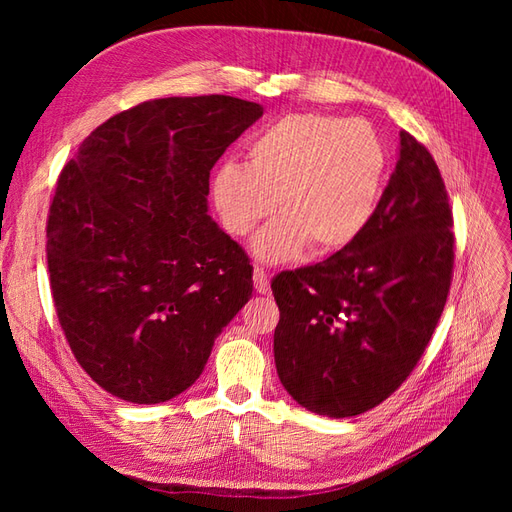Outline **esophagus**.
<instances>
[{
	"label": "esophagus",
	"instance_id": "34e87169",
	"mask_svg": "<svg viewBox=\"0 0 512 512\" xmlns=\"http://www.w3.org/2000/svg\"><path fill=\"white\" fill-rule=\"evenodd\" d=\"M254 286L256 292L260 294H269L271 292V284H269V275L262 267H254Z\"/></svg>",
	"mask_w": 512,
	"mask_h": 512
}]
</instances>
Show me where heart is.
Here are the masks:
<instances>
[{
  "label": "heart",
  "instance_id": "heart-1",
  "mask_svg": "<svg viewBox=\"0 0 512 512\" xmlns=\"http://www.w3.org/2000/svg\"><path fill=\"white\" fill-rule=\"evenodd\" d=\"M386 149L361 119L292 113L247 145V164L228 160L213 173L211 194L224 228L245 237L280 207L282 218L254 239L267 262L344 250L363 235L380 203Z\"/></svg>",
  "mask_w": 512,
  "mask_h": 512
}]
</instances>
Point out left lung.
<instances>
[{
  "label": "left lung",
  "instance_id": "8db88e82",
  "mask_svg": "<svg viewBox=\"0 0 512 512\" xmlns=\"http://www.w3.org/2000/svg\"><path fill=\"white\" fill-rule=\"evenodd\" d=\"M453 211L436 160L408 132L363 235L312 267L282 271L275 367L292 399L331 418L376 408L412 374L453 280Z\"/></svg>",
  "mask_w": 512,
  "mask_h": 512
}]
</instances>
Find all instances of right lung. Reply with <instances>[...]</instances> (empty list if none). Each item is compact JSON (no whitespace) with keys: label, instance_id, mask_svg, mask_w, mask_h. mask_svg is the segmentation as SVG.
Wrapping results in <instances>:
<instances>
[{"label":"right lung","instance_id":"obj_1","mask_svg":"<svg viewBox=\"0 0 512 512\" xmlns=\"http://www.w3.org/2000/svg\"><path fill=\"white\" fill-rule=\"evenodd\" d=\"M262 117L232 96L160 98L106 119L57 179L46 262L76 361L111 395L160 404L203 374L254 267L207 215L209 173Z\"/></svg>","mask_w":512,"mask_h":512}]
</instances>
